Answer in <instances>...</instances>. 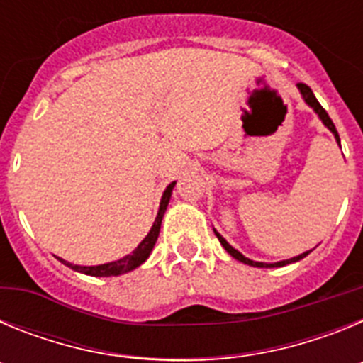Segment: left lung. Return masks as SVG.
Wrapping results in <instances>:
<instances>
[{
  "mask_svg": "<svg viewBox=\"0 0 363 363\" xmlns=\"http://www.w3.org/2000/svg\"><path fill=\"white\" fill-rule=\"evenodd\" d=\"M298 89H300L301 96H303V99H306V101H307V105H311V107H313L314 111H316V114H318V116H320V120H322L323 123H325L327 129H329L333 134H335L336 142L340 143V136H338V133H336L335 123H333V120H331V118H329V114H327V112H325V108H323L322 105L318 104V99H316V96H314L313 91H311V86L306 85V83H298ZM214 234H216V236H218V240H220V243H221V245H223V249H225V251L229 252V255L233 256V258L240 259L242 264L252 265V267H284V265L293 264V262H298V259L306 258V256L311 252V251H307V252H303V255L294 256V258H291V259H284V262H278V264H262V262H252V259L245 258V256H243L242 252H238V251H236V249H234V247H230L229 243L225 242V238H223V236H220V234H218L216 230H214Z\"/></svg>",
  "mask_w": 363,
  "mask_h": 363,
  "instance_id": "1",
  "label": "left lung"
}]
</instances>
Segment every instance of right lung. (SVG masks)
<instances>
[{
    "label": "right lung",
    "instance_id": "1",
    "mask_svg": "<svg viewBox=\"0 0 363 363\" xmlns=\"http://www.w3.org/2000/svg\"><path fill=\"white\" fill-rule=\"evenodd\" d=\"M172 187H174V184L169 185V187L165 189V192H163L162 203H160L158 216H156V220H154L152 229H150V233L147 234L145 240H143V242L140 243L136 249H134L133 255H127L125 258L116 259V262H111V264L92 265V267L72 265V264H69V262H65V259H62V258H60V262H62V264H65V265H69V267L74 269V271L83 272V274H91V277H118V274H123V272H129V271H133V269L140 267V265H142L143 262L149 258L154 243H156V240H158L160 227H162V220H163V214H165L167 205H169V200H171Z\"/></svg>",
    "mask_w": 363,
    "mask_h": 363
}]
</instances>
